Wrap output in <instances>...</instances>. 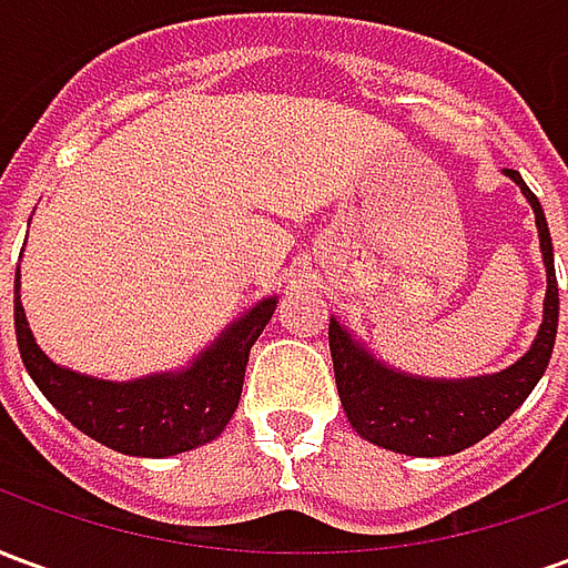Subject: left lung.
Returning <instances> with one entry per match:
<instances>
[{"label":"left lung","mask_w":568,"mask_h":568,"mask_svg":"<svg viewBox=\"0 0 568 568\" xmlns=\"http://www.w3.org/2000/svg\"><path fill=\"white\" fill-rule=\"evenodd\" d=\"M505 175L520 187L526 203L536 212L538 246L548 273L545 310H541L536 341L505 371L463 377V381H438V377H414L381 362L356 334L346 332V325L332 316L328 346H332L341 405L349 417V426L377 447L407 453V456H450L465 450L511 417L548 368L557 341V320H560L554 243H550L545 210L524 182V175L517 170H505Z\"/></svg>","instance_id":"1"}]
</instances>
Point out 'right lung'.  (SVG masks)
Returning a JSON list of instances; mask_svg holds the SVG:
<instances>
[{
  "instance_id": "1",
  "label": "right lung",
  "mask_w": 568,
  "mask_h": 568,
  "mask_svg": "<svg viewBox=\"0 0 568 568\" xmlns=\"http://www.w3.org/2000/svg\"><path fill=\"white\" fill-rule=\"evenodd\" d=\"M276 304L280 297L271 295L248 307L185 368L133 381H100L44 356L20 304V267L14 273V332L32 383L88 438L149 459L194 450L222 435L240 405L248 349Z\"/></svg>"
}]
</instances>
